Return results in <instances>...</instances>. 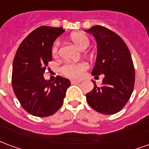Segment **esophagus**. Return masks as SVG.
Here are the masks:
<instances>
[{
	"mask_svg": "<svg viewBox=\"0 0 149 149\" xmlns=\"http://www.w3.org/2000/svg\"><path fill=\"white\" fill-rule=\"evenodd\" d=\"M72 84H78V83H81L80 81H75V80H72L71 81Z\"/></svg>",
	"mask_w": 149,
	"mask_h": 149,
	"instance_id": "obj_1",
	"label": "esophagus"
}]
</instances>
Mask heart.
Listing matches in <instances>:
<instances>
[{
  "instance_id": "obj_1",
  "label": "heart",
  "mask_w": 149,
  "mask_h": 149,
  "mask_svg": "<svg viewBox=\"0 0 149 149\" xmlns=\"http://www.w3.org/2000/svg\"><path fill=\"white\" fill-rule=\"evenodd\" d=\"M72 41L81 50L87 49L89 45V40L86 35L81 33H75L71 35ZM60 42L56 40L54 42L52 47V54L53 56H56L58 53ZM88 64L86 62H78V63H68L65 64L61 67L62 73L72 78H80L83 74L84 71L88 68Z\"/></svg>"
}]
</instances>
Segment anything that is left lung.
Returning <instances> with one entry per match:
<instances>
[{
  "instance_id": "1",
  "label": "left lung",
  "mask_w": 149,
  "mask_h": 149,
  "mask_svg": "<svg viewBox=\"0 0 149 149\" xmlns=\"http://www.w3.org/2000/svg\"><path fill=\"white\" fill-rule=\"evenodd\" d=\"M97 40V56L92 75L103 74L102 86L86 94L88 104L97 112L112 115L120 112L131 97L135 83V69L128 46L119 35L100 25L88 30Z\"/></svg>"
}]
</instances>
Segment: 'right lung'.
I'll return each instance as SVG.
<instances>
[{
  "instance_id": "add662e5",
  "label": "right lung",
  "mask_w": 149,
  "mask_h": 149,
  "mask_svg": "<svg viewBox=\"0 0 149 149\" xmlns=\"http://www.w3.org/2000/svg\"><path fill=\"white\" fill-rule=\"evenodd\" d=\"M64 32L62 28L40 26L24 38L16 52L12 85L22 108L31 115L45 117L54 114L71 85L67 78L58 76L51 81L43 76L52 61L53 42Z\"/></svg>"
}]
</instances>
